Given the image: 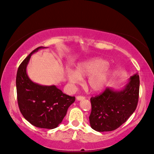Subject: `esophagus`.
Instances as JSON below:
<instances>
[{
  "label": "esophagus",
  "mask_w": 154,
  "mask_h": 154,
  "mask_svg": "<svg viewBox=\"0 0 154 154\" xmlns=\"http://www.w3.org/2000/svg\"><path fill=\"white\" fill-rule=\"evenodd\" d=\"M84 99H85V97L84 96H81V95H79V96H77L76 97V100H79V101L82 100H84Z\"/></svg>",
  "instance_id": "34e87169"
}]
</instances>
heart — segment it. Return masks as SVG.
<instances>
[{
  "instance_id": "b5f03b06",
  "label": "heart",
  "mask_w": 154,
  "mask_h": 154,
  "mask_svg": "<svg viewBox=\"0 0 154 154\" xmlns=\"http://www.w3.org/2000/svg\"><path fill=\"white\" fill-rule=\"evenodd\" d=\"M108 62L100 58H93L80 63L75 67V72L68 69L66 76L72 85L79 84L82 79L87 77V84L90 89L97 92L104 89L112 73Z\"/></svg>"
}]
</instances>
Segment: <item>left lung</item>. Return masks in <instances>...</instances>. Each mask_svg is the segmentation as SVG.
<instances>
[{
    "label": "left lung",
    "mask_w": 154,
    "mask_h": 154,
    "mask_svg": "<svg viewBox=\"0 0 154 154\" xmlns=\"http://www.w3.org/2000/svg\"><path fill=\"white\" fill-rule=\"evenodd\" d=\"M139 86L137 73L130 76L123 89L107 87L102 94L91 98V127L97 132H109L120 127L137 108Z\"/></svg>",
    "instance_id": "left-lung-1"
}]
</instances>
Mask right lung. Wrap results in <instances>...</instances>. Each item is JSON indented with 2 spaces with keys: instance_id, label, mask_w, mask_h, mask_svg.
<instances>
[{
  "instance_id": "right-lung-1",
  "label": "right lung",
  "mask_w": 154,
  "mask_h": 154,
  "mask_svg": "<svg viewBox=\"0 0 154 154\" xmlns=\"http://www.w3.org/2000/svg\"><path fill=\"white\" fill-rule=\"evenodd\" d=\"M35 49L20 65L16 75L17 99L20 112L30 123L46 129L57 128L66 115L68 108L75 101L55 86H46L33 82L26 73V67L31 55L39 49Z\"/></svg>"
}]
</instances>
